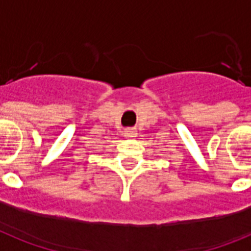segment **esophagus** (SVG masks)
<instances>
[{
  "label": "esophagus",
  "instance_id": "obj_1",
  "mask_svg": "<svg viewBox=\"0 0 251 251\" xmlns=\"http://www.w3.org/2000/svg\"><path fill=\"white\" fill-rule=\"evenodd\" d=\"M124 136L128 138H133L137 136V130L134 129V128H127V129L124 130Z\"/></svg>",
  "mask_w": 251,
  "mask_h": 251
}]
</instances>
